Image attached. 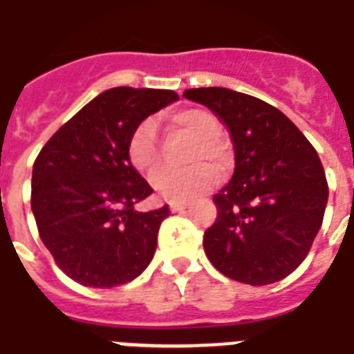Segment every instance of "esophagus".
<instances>
[{"label": "esophagus", "mask_w": 354, "mask_h": 354, "mask_svg": "<svg viewBox=\"0 0 354 354\" xmlns=\"http://www.w3.org/2000/svg\"><path fill=\"white\" fill-rule=\"evenodd\" d=\"M169 207H171V211H183V209H187L189 207V203L187 202H169Z\"/></svg>", "instance_id": "34e87169"}]
</instances>
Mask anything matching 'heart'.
Instances as JSON below:
<instances>
[{"instance_id": "heart-1", "label": "heart", "mask_w": 354, "mask_h": 354, "mask_svg": "<svg viewBox=\"0 0 354 354\" xmlns=\"http://www.w3.org/2000/svg\"><path fill=\"white\" fill-rule=\"evenodd\" d=\"M172 127L183 129L196 136V145L192 149V163L225 162L227 152L222 140L216 136L220 132L218 118L212 112L200 107H187L174 112L171 116ZM129 163L145 176H152L163 165V145L156 134L154 123L145 120L131 132L127 142ZM218 182V172L207 165L198 163L187 171H160L152 178V187L160 196L183 202L211 191Z\"/></svg>"}]
</instances>
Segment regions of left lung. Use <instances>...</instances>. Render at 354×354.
Wrapping results in <instances>:
<instances>
[{"label":"left lung","mask_w":354,"mask_h":354,"mask_svg":"<svg viewBox=\"0 0 354 354\" xmlns=\"http://www.w3.org/2000/svg\"><path fill=\"white\" fill-rule=\"evenodd\" d=\"M183 96L211 109L231 132L234 174L212 196L216 222L203 234L218 271L267 286L306 260L326 212L329 187L315 151L295 123L269 103L223 87Z\"/></svg>","instance_id":"8db88e82"}]
</instances>
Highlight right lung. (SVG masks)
<instances>
[{
    "label": "right lung",
    "instance_id": "obj_1",
    "mask_svg": "<svg viewBox=\"0 0 354 354\" xmlns=\"http://www.w3.org/2000/svg\"><path fill=\"white\" fill-rule=\"evenodd\" d=\"M174 91L109 88L76 112L39 151L32 169L37 232L57 267L85 287L109 289L151 263L169 207L136 211L152 187L127 158L131 132L176 102Z\"/></svg>",
    "mask_w": 354,
    "mask_h": 354
}]
</instances>
